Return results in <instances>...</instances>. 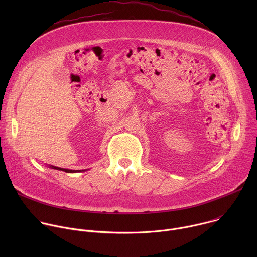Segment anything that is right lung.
<instances>
[{
	"instance_id": "add662e5",
	"label": "right lung",
	"mask_w": 257,
	"mask_h": 257,
	"mask_svg": "<svg viewBox=\"0 0 257 257\" xmlns=\"http://www.w3.org/2000/svg\"><path fill=\"white\" fill-rule=\"evenodd\" d=\"M49 168L54 169V170H59V171H63L66 173H78V172H84L86 170H70V169H64V168H59V167H55V166H49Z\"/></svg>"
}]
</instances>
